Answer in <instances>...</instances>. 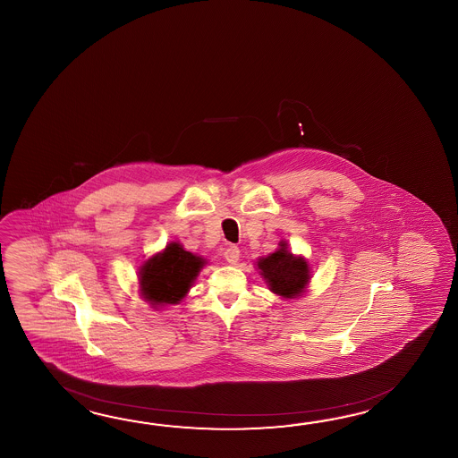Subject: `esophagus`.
<instances>
[{
    "instance_id": "34e87169",
    "label": "esophagus",
    "mask_w": 458,
    "mask_h": 458,
    "mask_svg": "<svg viewBox=\"0 0 458 458\" xmlns=\"http://www.w3.org/2000/svg\"><path fill=\"white\" fill-rule=\"evenodd\" d=\"M225 259L227 260V263H231V265H235V263L239 262V259H241V250H239V247H235V245L227 247L225 252Z\"/></svg>"
}]
</instances>
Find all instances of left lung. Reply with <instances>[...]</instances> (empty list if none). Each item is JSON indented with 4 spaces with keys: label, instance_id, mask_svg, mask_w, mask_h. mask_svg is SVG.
<instances>
[{
    "label": "left lung",
    "instance_id": "1",
    "mask_svg": "<svg viewBox=\"0 0 458 458\" xmlns=\"http://www.w3.org/2000/svg\"><path fill=\"white\" fill-rule=\"evenodd\" d=\"M255 265L268 290L283 300L300 298L311 282L310 263L302 255H294L286 241H280L275 252L260 257Z\"/></svg>",
    "mask_w": 458,
    "mask_h": 458
}]
</instances>
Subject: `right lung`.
Wrapping results in <instances>:
<instances>
[{
    "mask_svg": "<svg viewBox=\"0 0 458 458\" xmlns=\"http://www.w3.org/2000/svg\"><path fill=\"white\" fill-rule=\"evenodd\" d=\"M206 263V259L188 252L182 243H166L164 250L150 255L139 267V294L154 310L178 304L188 294Z\"/></svg>",
    "mask_w": 458,
    "mask_h": 458,
    "instance_id": "obj_1",
    "label": "right lung"
}]
</instances>
